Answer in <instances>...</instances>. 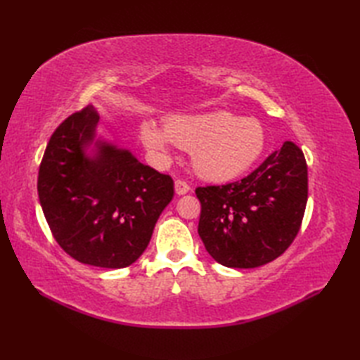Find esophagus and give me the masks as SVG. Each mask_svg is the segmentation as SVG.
<instances>
[{
    "mask_svg": "<svg viewBox=\"0 0 360 360\" xmlns=\"http://www.w3.org/2000/svg\"><path fill=\"white\" fill-rule=\"evenodd\" d=\"M188 190H190V187H188V184L186 181H182V179H176L174 181V192H176V195H186V193H188Z\"/></svg>",
    "mask_w": 360,
    "mask_h": 360,
    "instance_id": "34e87169",
    "label": "esophagus"
}]
</instances>
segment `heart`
<instances>
[{
    "label": "heart",
    "mask_w": 360,
    "mask_h": 360,
    "mask_svg": "<svg viewBox=\"0 0 360 360\" xmlns=\"http://www.w3.org/2000/svg\"><path fill=\"white\" fill-rule=\"evenodd\" d=\"M141 137L145 147L159 155H167L172 142L192 150L195 172L210 181L240 176L257 162L266 145L258 120L240 119L231 112L174 116L167 120L165 131L143 124Z\"/></svg>",
    "instance_id": "b5f03b06"
}]
</instances>
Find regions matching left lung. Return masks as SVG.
Here are the masks:
<instances>
[{
	"label": "left lung",
	"mask_w": 360,
	"mask_h": 360,
	"mask_svg": "<svg viewBox=\"0 0 360 360\" xmlns=\"http://www.w3.org/2000/svg\"><path fill=\"white\" fill-rule=\"evenodd\" d=\"M198 233L219 264L250 269L274 262L300 231L308 201V165L292 142L240 181L196 187Z\"/></svg>",
	"instance_id": "obj_1"
}]
</instances>
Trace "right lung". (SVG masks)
I'll list each match as a JSON object with an SVG mask.
<instances>
[{
	"mask_svg": "<svg viewBox=\"0 0 360 360\" xmlns=\"http://www.w3.org/2000/svg\"><path fill=\"white\" fill-rule=\"evenodd\" d=\"M98 114L88 105L52 133L38 170V198L52 236L77 262L108 269L133 264L147 249L160 213L174 195L172 176L131 153L102 145L83 153Z\"/></svg>",
	"mask_w": 360,
	"mask_h": 360,
	"instance_id": "obj_1",
	"label": "right lung"
}]
</instances>
